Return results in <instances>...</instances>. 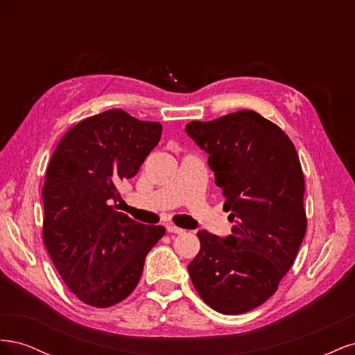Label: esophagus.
Listing matches in <instances>:
<instances>
[{
	"instance_id": "obj_1",
	"label": "esophagus",
	"mask_w": 355,
	"mask_h": 355,
	"mask_svg": "<svg viewBox=\"0 0 355 355\" xmlns=\"http://www.w3.org/2000/svg\"><path fill=\"white\" fill-rule=\"evenodd\" d=\"M167 232H170V234H184L185 230L178 228V227H175V225H168V227H167Z\"/></svg>"
}]
</instances>
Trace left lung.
<instances>
[{
  "instance_id": "left-lung-1",
  "label": "left lung",
  "mask_w": 355,
  "mask_h": 355,
  "mask_svg": "<svg viewBox=\"0 0 355 355\" xmlns=\"http://www.w3.org/2000/svg\"><path fill=\"white\" fill-rule=\"evenodd\" d=\"M187 133L209 154L232 234L198 231L188 265L201 299L220 314L262 305L292 268L305 237V179L295 145L280 127L250 110L191 121Z\"/></svg>"
}]
</instances>
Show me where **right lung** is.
<instances>
[{
    "label": "right lung",
    "instance_id": "1",
    "mask_svg": "<svg viewBox=\"0 0 355 355\" xmlns=\"http://www.w3.org/2000/svg\"><path fill=\"white\" fill-rule=\"evenodd\" d=\"M161 132L159 123L110 110L75 124L51 155L42 240L63 282L90 306L108 308L130 295L148 252L166 234L112 206L121 198L118 185L137 173Z\"/></svg>",
    "mask_w": 355,
    "mask_h": 355
}]
</instances>
